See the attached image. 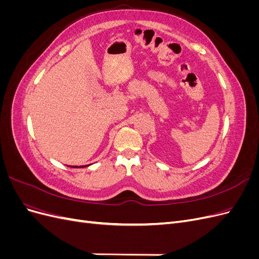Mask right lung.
<instances>
[{"label":"right lung","instance_id":"add662e5","mask_svg":"<svg viewBox=\"0 0 259 259\" xmlns=\"http://www.w3.org/2000/svg\"><path fill=\"white\" fill-rule=\"evenodd\" d=\"M85 166H89V165H85ZM85 166H79V167H85ZM71 167H74V168H77V166H71Z\"/></svg>","mask_w":259,"mask_h":259}]
</instances>
